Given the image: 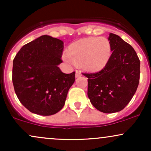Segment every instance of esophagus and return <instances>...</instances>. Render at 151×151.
Listing matches in <instances>:
<instances>
[{"instance_id": "1", "label": "esophagus", "mask_w": 151, "mask_h": 151, "mask_svg": "<svg viewBox=\"0 0 151 151\" xmlns=\"http://www.w3.org/2000/svg\"><path fill=\"white\" fill-rule=\"evenodd\" d=\"M76 77H81V72L80 71H78V70H77L76 71Z\"/></svg>"}]
</instances>
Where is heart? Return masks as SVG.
<instances>
[{
	"label": "heart",
	"mask_w": 151,
	"mask_h": 151,
	"mask_svg": "<svg viewBox=\"0 0 151 151\" xmlns=\"http://www.w3.org/2000/svg\"><path fill=\"white\" fill-rule=\"evenodd\" d=\"M111 47L105 37H89L79 40L71 45L69 54L63 55L64 60L70 64L81 62L84 68L90 71H100L110 60Z\"/></svg>",
	"instance_id": "obj_1"
}]
</instances>
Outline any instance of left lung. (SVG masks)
I'll list each match as a JSON object with an SVG mask.
<instances>
[{
  "instance_id": "left-lung-1",
  "label": "left lung",
  "mask_w": 151,
  "mask_h": 151,
  "mask_svg": "<svg viewBox=\"0 0 151 151\" xmlns=\"http://www.w3.org/2000/svg\"><path fill=\"white\" fill-rule=\"evenodd\" d=\"M111 55L106 67L88 78L91 104L106 114L124 109L136 93L140 80V60L134 49L117 35L110 33Z\"/></svg>"
}]
</instances>
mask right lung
<instances>
[{"label": "right lung", "mask_w": 151, "mask_h": 151, "mask_svg": "<svg viewBox=\"0 0 151 151\" xmlns=\"http://www.w3.org/2000/svg\"><path fill=\"white\" fill-rule=\"evenodd\" d=\"M64 42L42 35L22 46L13 60V80L19 101L32 113L50 116L64 106L75 72L63 73L58 67Z\"/></svg>", "instance_id": "right-lung-1"}]
</instances>
